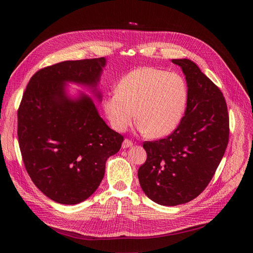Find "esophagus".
<instances>
[{"mask_svg": "<svg viewBox=\"0 0 253 253\" xmlns=\"http://www.w3.org/2000/svg\"><path fill=\"white\" fill-rule=\"evenodd\" d=\"M133 145V142L128 139H125L124 142H122V149H127V148H131Z\"/></svg>", "mask_w": 253, "mask_h": 253, "instance_id": "obj_1", "label": "esophagus"}]
</instances>
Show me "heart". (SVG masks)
I'll return each instance as SVG.
<instances>
[{"label":"heart","instance_id":"1","mask_svg":"<svg viewBox=\"0 0 253 253\" xmlns=\"http://www.w3.org/2000/svg\"><path fill=\"white\" fill-rule=\"evenodd\" d=\"M187 103L188 87L180 75L143 66L120 80L117 91L105 98L103 109L115 131L125 132L136 113L141 132L163 138L177 128Z\"/></svg>","mask_w":253,"mask_h":253}]
</instances>
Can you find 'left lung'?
<instances>
[{"instance_id":"left-lung-1","label":"left lung","mask_w":253,"mask_h":253,"mask_svg":"<svg viewBox=\"0 0 253 253\" xmlns=\"http://www.w3.org/2000/svg\"><path fill=\"white\" fill-rule=\"evenodd\" d=\"M186 77L188 103L179 126L157 141H145L138 179L144 194L163 206L186 204L212 179L229 140V116L220 89L193 61L173 59Z\"/></svg>"}]
</instances>
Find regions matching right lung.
<instances>
[{
  "mask_svg": "<svg viewBox=\"0 0 253 253\" xmlns=\"http://www.w3.org/2000/svg\"><path fill=\"white\" fill-rule=\"evenodd\" d=\"M105 58L64 61L30 78L18 111V138L26 171L53 202L76 205L100 185L108 158L124 136L100 117L89 96L68 94L67 84L90 89L102 100L98 84Z\"/></svg>",
  "mask_w": 253,
  "mask_h": 253,
  "instance_id": "right-lung-1",
  "label": "right lung"
}]
</instances>
